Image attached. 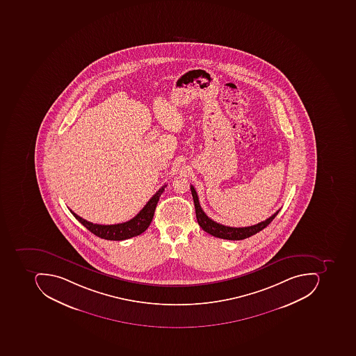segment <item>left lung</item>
<instances>
[{
  "instance_id": "left-lung-1",
  "label": "left lung",
  "mask_w": 356,
  "mask_h": 356,
  "mask_svg": "<svg viewBox=\"0 0 356 356\" xmlns=\"http://www.w3.org/2000/svg\"><path fill=\"white\" fill-rule=\"evenodd\" d=\"M191 195H193V203H195V217H197V223H199V225H200L201 228H202L205 232L213 235V236L223 238V240H245L247 237H250L251 235H254L256 233L260 232L265 227H268V225L272 222L273 219L277 216L279 211H280V209H278L270 218L264 221H261V222L257 223V225H250V227H244V228L228 227V225H221V223L216 222V221L211 220L209 217H207V214L203 211V209H201L197 191L193 188V185L191 186Z\"/></svg>"
}]
</instances>
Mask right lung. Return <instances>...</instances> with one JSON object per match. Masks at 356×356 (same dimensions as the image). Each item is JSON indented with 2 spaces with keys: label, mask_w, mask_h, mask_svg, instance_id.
Masks as SVG:
<instances>
[{
  "label": "right lung",
  "mask_w": 356,
  "mask_h": 356,
  "mask_svg": "<svg viewBox=\"0 0 356 356\" xmlns=\"http://www.w3.org/2000/svg\"><path fill=\"white\" fill-rule=\"evenodd\" d=\"M165 186L167 185H163L149 199L145 207L133 219L126 221V222L118 223V225H97V223L90 222V221L81 218L77 214H74L72 209H70V211L74 215V218L77 219L80 223H82L88 231H91L96 236L109 241L127 240V238L141 234L149 228L154 217V213H155L156 205L159 203V197L165 191Z\"/></svg>",
  "instance_id": "right-lung-1"
}]
</instances>
